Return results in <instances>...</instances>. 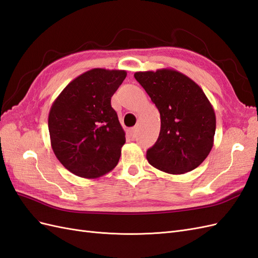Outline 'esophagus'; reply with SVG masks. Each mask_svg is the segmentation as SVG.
<instances>
[{"instance_id": "34e87169", "label": "esophagus", "mask_w": 258, "mask_h": 258, "mask_svg": "<svg viewBox=\"0 0 258 258\" xmlns=\"http://www.w3.org/2000/svg\"><path fill=\"white\" fill-rule=\"evenodd\" d=\"M137 132H138V130H137V127H136V126L130 128V131H128V135H130V137H131V138H135V137H136V135H137Z\"/></svg>"}]
</instances>
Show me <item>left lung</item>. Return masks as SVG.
<instances>
[{
	"instance_id": "left-lung-1",
	"label": "left lung",
	"mask_w": 258,
	"mask_h": 258,
	"mask_svg": "<svg viewBox=\"0 0 258 258\" xmlns=\"http://www.w3.org/2000/svg\"><path fill=\"white\" fill-rule=\"evenodd\" d=\"M160 113V134L147 150V160L169 174H183L206 159L214 146L216 114L203 89L172 69L136 72Z\"/></svg>"
}]
</instances>
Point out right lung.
I'll return each instance as SVG.
<instances>
[{"label":"right lung","mask_w":258,"mask_h":258,"mask_svg":"<svg viewBox=\"0 0 258 258\" xmlns=\"http://www.w3.org/2000/svg\"><path fill=\"white\" fill-rule=\"evenodd\" d=\"M125 77L126 71L92 69L73 79L52 103L51 146L73 174L96 179L117 164L125 132L111 97Z\"/></svg>","instance_id":"right-lung-1"}]
</instances>
